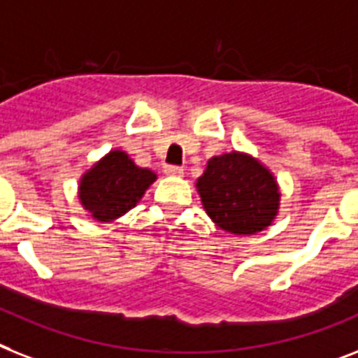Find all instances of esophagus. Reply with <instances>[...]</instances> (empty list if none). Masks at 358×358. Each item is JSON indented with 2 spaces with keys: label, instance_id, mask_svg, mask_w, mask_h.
<instances>
[{
  "label": "esophagus",
  "instance_id": "1",
  "mask_svg": "<svg viewBox=\"0 0 358 358\" xmlns=\"http://www.w3.org/2000/svg\"><path fill=\"white\" fill-rule=\"evenodd\" d=\"M164 171L167 174H173V176H182L184 174V167H180V165H165Z\"/></svg>",
  "mask_w": 358,
  "mask_h": 358
}]
</instances>
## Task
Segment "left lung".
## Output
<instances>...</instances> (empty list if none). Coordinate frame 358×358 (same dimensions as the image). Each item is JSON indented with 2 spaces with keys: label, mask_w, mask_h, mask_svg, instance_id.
<instances>
[{
  "label": "left lung",
  "mask_w": 358,
  "mask_h": 358,
  "mask_svg": "<svg viewBox=\"0 0 358 358\" xmlns=\"http://www.w3.org/2000/svg\"><path fill=\"white\" fill-rule=\"evenodd\" d=\"M196 189L211 220L235 235L261 231L278 215L280 191L272 174L246 154L209 159Z\"/></svg>",
  "instance_id": "8db88e82"
}]
</instances>
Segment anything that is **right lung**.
<instances>
[{
  "label": "right lung",
  "mask_w": 358,
  "mask_h": 358,
  "mask_svg": "<svg viewBox=\"0 0 358 358\" xmlns=\"http://www.w3.org/2000/svg\"><path fill=\"white\" fill-rule=\"evenodd\" d=\"M154 180L152 171L141 169L127 154L113 150L84 174L78 199L92 217L108 222L138 204Z\"/></svg>",
  "instance_id": "obj_1"
}]
</instances>
